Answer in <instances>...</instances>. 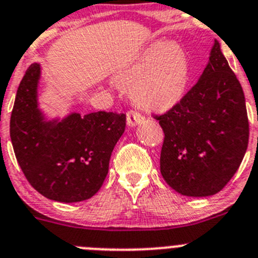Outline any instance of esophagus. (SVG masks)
<instances>
[{
  "label": "esophagus",
  "instance_id": "esophagus-1",
  "mask_svg": "<svg viewBox=\"0 0 258 258\" xmlns=\"http://www.w3.org/2000/svg\"><path fill=\"white\" fill-rule=\"evenodd\" d=\"M144 119H145V117L141 113L137 112V110H128L127 112V124L128 126L135 127L136 124L141 123Z\"/></svg>",
  "mask_w": 258,
  "mask_h": 258
}]
</instances>
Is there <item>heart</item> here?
I'll list each match as a JSON object with an SVG mask.
<instances>
[{"mask_svg":"<svg viewBox=\"0 0 258 258\" xmlns=\"http://www.w3.org/2000/svg\"><path fill=\"white\" fill-rule=\"evenodd\" d=\"M191 80L188 54L178 43H156L117 75L115 81L131 89L135 104L165 110L182 100Z\"/></svg>","mask_w":258,"mask_h":258,"instance_id":"heart-1","label":"heart"}]
</instances>
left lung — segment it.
<instances>
[{
    "label": "left lung",
    "instance_id": "1",
    "mask_svg": "<svg viewBox=\"0 0 258 258\" xmlns=\"http://www.w3.org/2000/svg\"><path fill=\"white\" fill-rule=\"evenodd\" d=\"M160 173L178 194L206 197L227 186L243 160L249 137L245 99L215 40L200 80L162 115Z\"/></svg>",
    "mask_w": 258,
    "mask_h": 258
}]
</instances>
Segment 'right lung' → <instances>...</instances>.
<instances>
[{
	"instance_id": "obj_1",
	"label": "right lung",
	"mask_w": 258,
	"mask_h": 258,
	"mask_svg": "<svg viewBox=\"0 0 258 258\" xmlns=\"http://www.w3.org/2000/svg\"><path fill=\"white\" fill-rule=\"evenodd\" d=\"M40 64L31 63L19 85L10 119V136L29 183L58 202H79L99 191L109 159L124 132L126 114L71 113L45 121L38 108Z\"/></svg>"
}]
</instances>
